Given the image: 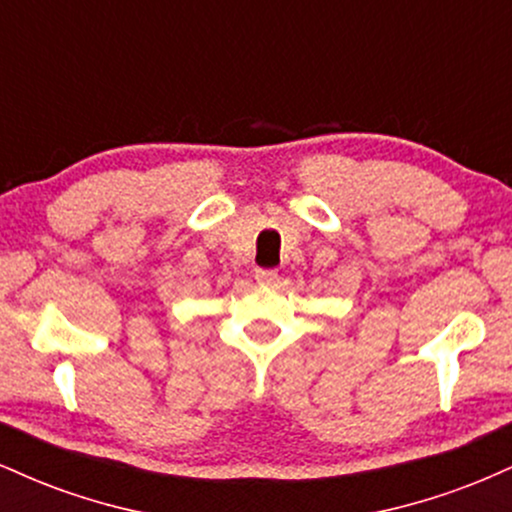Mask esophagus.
Masks as SVG:
<instances>
[{
  "instance_id": "34e87169",
  "label": "esophagus",
  "mask_w": 512,
  "mask_h": 512,
  "mask_svg": "<svg viewBox=\"0 0 512 512\" xmlns=\"http://www.w3.org/2000/svg\"><path fill=\"white\" fill-rule=\"evenodd\" d=\"M255 279L257 284L262 286H274L276 281H279V272H276V269H257Z\"/></svg>"
}]
</instances>
